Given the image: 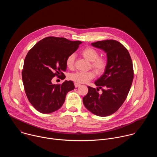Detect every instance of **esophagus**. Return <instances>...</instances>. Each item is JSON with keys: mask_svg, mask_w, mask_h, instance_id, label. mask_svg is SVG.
Wrapping results in <instances>:
<instances>
[{"mask_svg": "<svg viewBox=\"0 0 157 157\" xmlns=\"http://www.w3.org/2000/svg\"><path fill=\"white\" fill-rule=\"evenodd\" d=\"M80 85H81V84H80L79 83L75 82V87H79Z\"/></svg>", "mask_w": 157, "mask_h": 157, "instance_id": "1", "label": "esophagus"}]
</instances>
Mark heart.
Listing matches in <instances>:
<instances>
[{"mask_svg": "<svg viewBox=\"0 0 157 157\" xmlns=\"http://www.w3.org/2000/svg\"><path fill=\"white\" fill-rule=\"evenodd\" d=\"M82 56L91 61V67L99 75L102 74L106 70L107 66V60L102 57H99V52L94 48L87 47L84 48L81 52ZM75 56L74 54L70 55L66 59V66L70 70L74 68ZM95 76L93 71H89L87 72L77 71L70 74V79L76 82L86 83L89 81L93 79Z\"/></svg>", "mask_w": 157, "mask_h": 157, "instance_id": "1", "label": "heart"}]
</instances>
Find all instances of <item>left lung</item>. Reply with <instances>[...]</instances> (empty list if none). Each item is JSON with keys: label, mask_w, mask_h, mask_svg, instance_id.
Returning <instances> with one entry per match:
<instances>
[{"label": "left lung", "mask_w": 157, "mask_h": 157, "mask_svg": "<svg viewBox=\"0 0 157 157\" xmlns=\"http://www.w3.org/2000/svg\"><path fill=\"white\" fill-rule=\"evenodd\" d=\"M91 44L107 53V66L104 75L94 82L97 89L88 86L82 101L93 114L105 117L115 113L126 99L133 79V64L127 48L116 40L98 41ZM100 88L101 94L98 93Z\"/></svg>", "instance_id": "1"}]
</instances>
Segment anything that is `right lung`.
Here are the masks:
<instances>
[{"label": "right lung", "instance_id": "right-lung-1", "mask_svg": "<svg viewBox=\"0 0 157 157\" xmlns=\"http://www.w3.org/2000/svg\"><path fill=\"white\" fill-rule=\"evenodd\" d=\"M81 43L48 36L28 52L21 72L22 81L29 102L40 113L49 114L59 109L67 93L75 89L72 81L53 84L52 79L64 75L67 57L75 52Z\"/></svg>", "mask_w": 157, "mask_h": 157}]
</instances>
